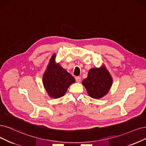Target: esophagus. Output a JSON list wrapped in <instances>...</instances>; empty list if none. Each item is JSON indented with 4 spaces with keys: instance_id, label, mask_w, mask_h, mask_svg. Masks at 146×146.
Returning <instances> with one entry per match:
<instances>
[{
    "instance_id": "1",
    "label": "esophagus",
    "mask_w": 146,
    "mask_h": 146,
    "mask_svg": "<svg viewBox=\"0 0 146 146\" xmlns=\"http://www.w3.org/2000/svg\"><path fill=\"white\" fill-rule=\"evenodd\" d=\"M75 80H76V81L77 82H80V80H81V78H80V76H76V77H75Z\"/></svg>"
}]
</instances>
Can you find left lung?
I'll list each match as a JSON object with an SVG mask.
<instances>
[{
    "instance_id": "left-lung-1",
    "label": "left lung",
    "mask_w": 146,
    "mask_h": 146,
    "mask_svg": "<svg viewBox=\"0 0 146 146\" xmlns=\"http://www.w3.org/2000/svg\"><path fill=\"white\" fill-rule=\"evenodd\" d=\"M112 79L105 68H93L90 70L88 77L82 84L88 95L94 99H100L106 95L111 87Z\"/></svg>"
}]
</instances>
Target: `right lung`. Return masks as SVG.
Segmentation results:
<instances>
[{
  "instance_id": "add662e5",
  "label": "right lung",
  "mask_w": 146,
  "mask_h": 146,
  "mask_svg": "<svg viewBox=\"0 0 146 146\" xmlns=\"http://www.w3.org/2000/svg\"><path fill=\"white\" fill-rule=\"evenodd\" d=\"M55 55L50 59L48 67L43 75L42 82L50 97L54 99L61 98L69 86L75 82L74 78L59 64L55 62Z\"/></svg>"
}]
</instances>
